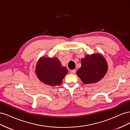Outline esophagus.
I'll list each match as a JSON object with an SVG mask.
<instances>
[{
	"label": "esophagus",
	"instance_id": "obj_1",
	"mask_svg": "<svg viewBox=\"0 0 130 130\" xmlns=\"http://www.w3.org/2000/svg\"><path fill=\"white\" fill-rule=\"evenodd\" d=\"M70 73H71L72 74H75L76 73V70L75 69L71 70H70Z\"/></svg>",
	"mask_w": 130,
	"mask_h": 130
}]
</instances>
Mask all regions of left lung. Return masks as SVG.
<instances>
[{
    "mask_svg": "<svg viewBox=\"0 0 130 130\" xmlns=\"http://www.w3.org/2000/svg\"><path fill=\"white\" fill-rule=\"evenodd\" d=\"M77 75L85 84H95L103 78L108 70L106 59L101 54L87 55L81 59Z\"/></svg>",
    "mask_w": 130,
    "mask_h": 130,
    "instance_id": "obj_1",
    "label": "left lung"
}]
</instances>
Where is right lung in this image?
I'll return each mask as SVG.
<instances>
[{"instance_id": "right-lung-1", "label": "right lung", "mask_w": 130, "mask_h": 130, "mask_svg": "<svg viewBox=\"0 0 130 130\" xmlns=\"http://www.w3.org/2000/svg\"><path fill=\"white\" fill-rule=\"evenodd\" d=\"M35 73L43 84L56 86L61 85L68 71L57 57H42L37 63Z\"/></svg>"}]
</instances>
